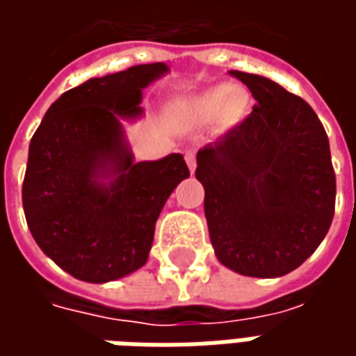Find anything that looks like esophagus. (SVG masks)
Masks as SVG:
<instances>
[{
  "mask_svg": "<svg viewBox=\"0 0 356 356\" xmlns=\"http://www.w3.org/2000/svg\"><path fill=\"white\" fill-rule=\"evenodd\" d=\"M185 160H186V165H188V170H191V173H194V170H196V156H194L193 150H188V152H186Z\"/></svg>",
  "mask_w": 356,
  "mask_h": 356,
  "instance_id": "34e87169",
  "label": "esophagus"
}]
</instances>
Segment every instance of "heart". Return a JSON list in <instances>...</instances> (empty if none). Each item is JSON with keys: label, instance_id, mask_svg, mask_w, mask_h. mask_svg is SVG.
<instances>
[{"label": "heart", "instance_id": "obj_1", "mask_svg": "<svg viewBox=\"0 0 356 356\" xmlns=\"http://www.w3.org/2000/svg\"><path fill=\"white\" fill-rule=\"evenodd\" d=\"M248 104L250 99L246 91L234 89L231 83H219L196 99L194 110L202 118H216L223 112V118L229 124H238L246 116Z\"/></svg>", "mask_w": 356, "mask_h": 356}]
</instances>
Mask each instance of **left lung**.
<instances>
[{"label": "left lung", "mask_w": 356, "mask_h": 356, "mask_svg": "<svg viewBox=\"0 0 356 356\" xmlns=\"http://www.w3.org/2000/svg\"><path fill=\"white\" fill-rule=\"evenodd\" d=\"M229 74L257 104L196 154L209 238L227 268L276 278L314 254L334 219L328 135L301 97L257 74Z\"/></svg>", "instance_id": "left-lung-1"}]
</instances>
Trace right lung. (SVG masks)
I'll return each instance as SVG.
<instances>
[{
    "label": "right lung",
    "instance_id": "add662e5",
    "mask_svg": "<svg viewBox=\"0 0 356 356\" xmlns=\"http://www.w3.org/2000/svg\"><path fill=\"white\" fill-rule=\"evenodd\" d=\"M163 63L91 78L53 102L28 148L22 206L35 244L78 280L124 278L148 259L163 204L186 179L181 154L135 162L124 122Z\"/></svg>",
    "mask_w": 356,
    "mask_h": 356
}]
</instances>
